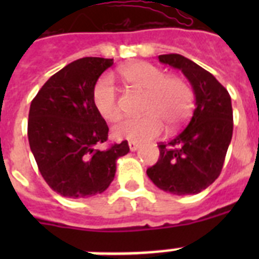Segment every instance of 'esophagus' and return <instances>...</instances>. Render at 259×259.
Here are the masks:
<instances>
[{
	"mask_svg": "<svg viewBox=\"0 0 259 259\" xmlns=\"http://www.w3.org/2000/svg\"><path fill=\"white\" fill-rule=\"evenodd\" d=\"M129 148L132 152H134V150H137L138 148H140V142L137 141H129Z\"/></svg>",
	"mask_w": 259,
	"mask_h": 259,
	"instance_id": "esophagus-1",
	"label": "esophagus"
}]
</instances>
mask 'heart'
<instances>
[{
    "instance_id": "1",
    "label": "heart",
    "mask_w": 259,
    "mask_h": 259,
    "mask_svg": "<svg viewBox=\"0 0 259 259\" xmlns=\"http://www.w3.org/2000/svg\"><path fill=\"white\" fill-rule=\"evenodd\" d=\"M119 72L132 89L145 94L141 106L145 115L127 118L117 123L113 127L114 137L144 141L161 133L162 121L169 129H175L188 119L193 107V93L184 79L168 76L161 68L144 62L125 66ZM93 102L106 121L115 122L121 118V103L110 75L98 79L93 90Z\"/></svg>"
}]
</instances>
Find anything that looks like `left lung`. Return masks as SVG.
I'll list each match as a JSON object with an SVG mask.
<instances>
[{
    "label": "left lung",
    "mask_w": 259,
    "mask_h": 259,
    "mask_svg": "<svg viewBox=\"0 0 259 259\" xmlns=\"http://www.w3.org/2000/svg\"><path fill=\"white\" fill-rule=\"evenodd\" d=\"M158 60L180 70L195 94V110L187 127L166 144L146 175L153 184L173 195H196L221 175L233 137V106L229 91L208 71L179 54Z\"/></svg>",
    "instance_id": "obj_1"
}]
</instances>
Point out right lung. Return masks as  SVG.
<instances>
[{"label": "right lung", "instance_id": "1", "mask_svg": "<svg viewBox=\"0 0 259 259\" xmlns=\"http://www.w3.org/2000/svg\"><path fill=\"white\" fill-rule=\"evenodd\" d=\"M113 59L83 58L52 75L30 103L28 140L47 184L64 197L83 199L109 188L127 141L106 150L109 127L95 109L93 90Z\"/></svg>", "mask_w": 259, "mask_h": 259}]
</instances>
